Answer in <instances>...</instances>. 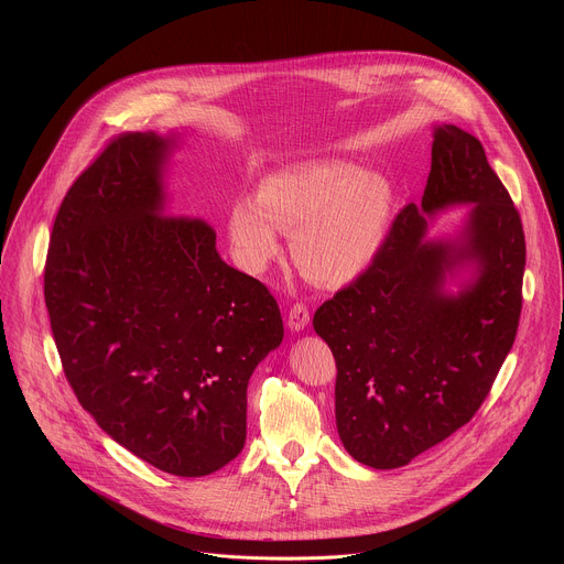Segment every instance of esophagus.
<instances>
[{
	"mask_svg": "<svg viewBox=\"0 0 564 564\" xmlns=\"http://www.w3.org/2000/svg\"><path fill=\"white\" fill-rule=\"evenodd\" d=\"M310 324V310L305 303H294L288 312V328L292 333H301Z\"/></svg>",
	"mask_w": 564,
	"mask_h": 564,
	"instance_id": "obj_1",
	"label": "esophagus"
}]
</instances>
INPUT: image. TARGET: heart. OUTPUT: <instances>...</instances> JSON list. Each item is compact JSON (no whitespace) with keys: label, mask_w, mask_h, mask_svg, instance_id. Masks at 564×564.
Instances as JSON below:
<instances>
[{"label":"heart","mask_w":564,"mask_h":564,"mask_svg":"<svg viewBox=\"0 0 564 564\" xmlns=\"http://www.w3.org/2000/svg\"><path fill=\"white\" fill-rule=\"evenodd\" d=\"M392 216L386 178L350 163H312L276 172L259 200L238 198L229 209V240L246 270L261 272L279 254V229L294 234L301 272L328 288L359 279L377 259Z\"/></svg>","instance_id":"obj_1"}]
</instances>
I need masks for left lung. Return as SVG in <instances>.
Listing matches in <instances>:
<instances>
[{
  "label": "left lung",
  "instance_id": "left-lung-1",
  "mask_svg": "<svg viewBox=\"0 0 564 564\" xmlns=\"http://www.w3.org/2000/svg\"><path fill=\"white\" fill-rule=\"evenodd\" d=\"M453 204L474 205L460 238L424 241L425 216ZM524 261L520 214L485 147L435 127L422 205L397 214L372 265L312 318L337 361V431L357 462L399 468L470 422L516 341ZM464 262L474 279L444 293Z\"/></svg>",
  "mask_w": 564,
  "mask_h": 564
}]
</instances>
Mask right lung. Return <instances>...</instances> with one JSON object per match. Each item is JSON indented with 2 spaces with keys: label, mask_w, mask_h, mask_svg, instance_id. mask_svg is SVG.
<instances>
[{
  "label": "right lung",
  "mask_w": 564,
  "mask_h": 564,
  "mask_svg": "<svg viewBox=\"0 0 564 564\" xmlns=\"http://www.w3.org/2000/svg\"><path fill=\"white\" fill-rule=\"evenodd\" d=\"M174 147L122 133L77 176L53 223L44 301L98 426L160 470L203 477L243 451L248 383L283 318L261 281L220 259L207 220L167 214Z\"/></svg>",
  "instance_id": "1"
}]
</instances>
